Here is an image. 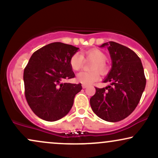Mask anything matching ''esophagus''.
Segmentation results:
<instances>
[{
    "label": "esophagus",
    "mask_w": 158,
    "mask_h": 158,
    "mask_svg": "<svg viewBox=\"0 0 158 158\" xmlns=\"http://www.w3.org/2000/svg\"><path fill=\"white\" fill-rule=\"evenodd\" d=\"M87 87H88V86H87V85H82V88H84V89H85V88H86Z\"/></svg>",
    "instance_id": "esophagus-1"
}]
</instances>
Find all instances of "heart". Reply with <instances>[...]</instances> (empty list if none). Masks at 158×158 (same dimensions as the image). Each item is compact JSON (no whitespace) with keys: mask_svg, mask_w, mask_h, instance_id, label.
Listing matches in <instances>:
<instances>
[{"mask_svg":"<svg viewBox=\"0 0 158 158\" xmlns=\"http://www.w3.org/2000/svg\"><path fill=\"white\" fill-rule=\"evenodd\" d=\"M83 59L94 61L90 67V70H94V71L81 72L78 73L77 76V81L83 85H89L99 79V73L96 70H98L101 73H105L107 71L108 67L106 64L107 56L105 52L98 49L88 50V51L82 52L81 54L75 53L70 57V61H69L72 70L75 71L80 70L83 64Z\"/></svg>","mask_w":158,"mask_h":158,"instance_id":"heart-1","label":"heart"}]
</instances>
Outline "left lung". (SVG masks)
Segmentation results:
<instances>
[{"instance_id": "1", "label": "left lung", "mask_w": 158, "mask_h": 158, "mask_svg": "<svg viewBox=\"0 0 158 158\" xmlns=\"http://www.w3.org/2000/svg\"><path fill=\"white\" fill-rule=\"evenodd\" d=\"M107 46L112 61V68L103 82L108 86L96 88L90 98L92 110L99 118L108 122H118L129 116L138 103L145 89L146 79L142 62L131 49L114 41Z\"/></svg>"}]
</instances>
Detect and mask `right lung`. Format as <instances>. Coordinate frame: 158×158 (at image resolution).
<instances>
[{"instance_id": "add662e5", "label": "right lung", "mask_w": 158, "mask_h": 158, "mask_svg": "<svg viewBox=\"0 0 158 158\" xmlns=\"http://www.w3.org/2000/svg\"><path fill=\"white\" fill-rule=\"evenodd\" d=\"M79 48L53 42L32 54L23 71L25 97L32 111L44 120L53 122L68 114L81 85L63 83L75 77L70 57Z\"/></svg>"}]
</instances>
